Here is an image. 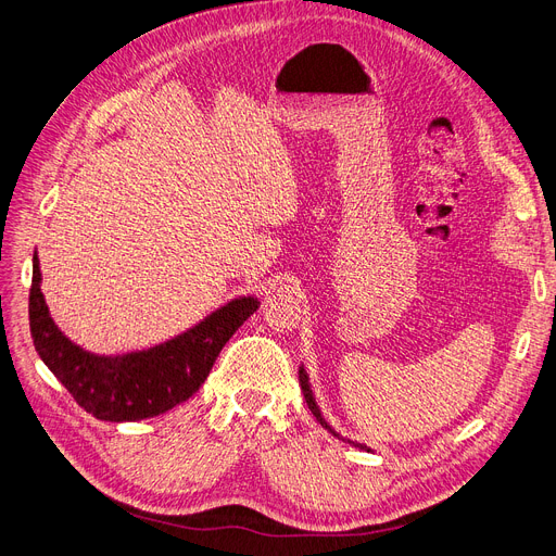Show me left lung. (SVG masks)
<instances>
[{
	"label": "left lung",
	"instance_id": "8db88e82",
	"mask_svg": "<svg viewBox=\"0 0 556 556\" xmlns=\"http://www.w3.org/2000/svg\"><path fill=\"white\" fill-rule=\"evenodd\" d=\"M299 380H301V389H303V395H305V403H307V407H309V412L316 416V420L321 422V426L328 430V432H332L334 437H339L328 422H326V418L321 416V409H319V405H316V401H314V395H312V387H309V378H307V374H305V368L301 366L299 368ZM349 443H353L355 447H366V445H362V443H357V441H349ZM366 451H371V447H366Z\"/></svg>",
	"mask_w": 556,
	"mask_h": 556
}]
</instances>
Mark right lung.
Listing matches in <instances>:
<instances>
[{"label": "right lung", "instance_id": "add662e5", "mask_svg": "<svg viewBox=\"0 0 556 556\" xmlns=\"http://www.w3.org/2000/svg\"><path fill=\"white\" fill-rule=\"evenodd\" d=\"M40 280V262L34 255L29 326L40 359L88 414L113 422L161 416L192 399L226 341L260 307L257 299L240 296L161 346L109 357L84 351L59 330Z\"/></svg>", "mask_w": 556, "mask_h": 556}]
</instances>
